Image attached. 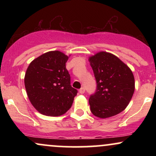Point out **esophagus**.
<instances>
[{
    "mask_svg": "<svg viewBox=\"0 0 156 156\" xmlns=\"http://www.w3.org/2000/svg\"><path fill=\"white\" fill-rule=\"evenodd\" d=\"M84 92H85V89H84L83 87H82V88H80L79 89V93H80V94H83Z\"/></svg>",
    "mask_w": 156,
    "mask_h": 156,
    "instance_id": "esophagus-1",
    "label": "esophagus"
}]
</instances>
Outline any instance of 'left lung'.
<instances>
[{
    "mask_svg": "<svg viewBox=\"0 0 156 156\" xmlns=\"http://www.w3.org/2000/svg\"><path fill=\"white\" fill-rule=\"evenodd\" d=\"M97 82L89 99L94 116L108 118L119 114L129 104L135 90L133 73L116 55L101 51L89 57Z\"/></svg>",
    "mask_w": 156,
    "mask_h": 156,
    "instance_id": "8db88e82",
    "label": "left lung"
}]
</instances>
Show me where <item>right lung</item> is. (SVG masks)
<instances>
[{"label": "right lung", "instance_id": "obj_1", "mask_svg": "<svg viewBox=\"0 0 156 156\" xmlns=\"http://www.w3.org/2000/svg\"><path fill=\"white\" fill-rule=\"evenodd\" d=\"M67 60L62 52L49 51L32 61L27 69L24 78L27 94L42 114L58 117L72 106L78 91L70 85Z\"/></svg>", "mask_w": 156, "mask_h": 156}]
</instances>
